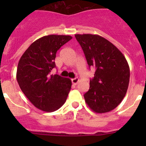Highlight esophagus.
Returning <instances> with one entry per match:
<instances>
[{"label":"esophagus","instance_id":"obj_1","mask_svg":"<svg viewBox=\"0 0 146 146\" xmlns=\"http://www.w3.org/2000/svg\"><path fill=\"white\" fill-rule=\"evenodd\" d=\"M71 81H72V83L73 84V85H77L78 82L79 81V79L78 78H73L71 79Z\"/></svg>","mask_w":146,"mask_h":146}]
</instances>
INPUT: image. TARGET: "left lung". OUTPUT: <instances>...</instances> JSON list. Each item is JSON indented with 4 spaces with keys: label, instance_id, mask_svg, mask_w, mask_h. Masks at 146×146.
<instances>
[{
    "label": "left lung",
    "instance_id": "left-lung-1",
    "mask_svg": "<svg viewBox=\"0 0 146 146\" xmlns=\"http://www.w3.org/2000/svg\"><path fill=\"white\" fill-rule=\"evenodd\" d=\"M89 67L96 70L84 95L88 107L96 113L115 109L127 92L130 69L124 56L112 43L97 35H75Z\"/></svg>",
    "mask_w": 146,
    "mask_h": 146
}]
</instances>
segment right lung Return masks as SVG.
Segmentation results:
<instances>
[{"mask_svg":"<svg viewBox=\"0 0 146 146\" xmlns=\"http://www.w3.org/2000/svg\"><path fill=\"white\" fill-rule=\"evenodd\" d=\"M72 39L69 35H51L34 42L20 58L17 69L20 89L39 110L51 112L66 102L72 82L67 78L51 75L56 67L57 51Z\"/></svg>","mask_w":146,"mask_h":146,"instance_id":"add662e5","label":"right lung"}]
</instances>
